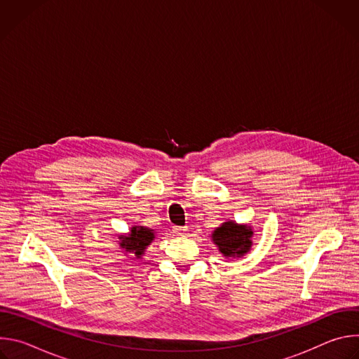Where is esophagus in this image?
Segmentation results:
<instances>
[{
    "instance_id": "34e87169",
    "label": "esophagus",
    "mask_w": 359,
    "mask_h": 359,
    "mask_svg": "<svg viewBox=\"0 0 359 359\" xmlns=\"http://www.w3.org/2000/svg\"><path fill=\"white\" fill-rule=\"evenodd\" d=\"M173 233H175L176 236L183 237V236L187 234V227H173Z\"/></svg>"
}]
</instances>
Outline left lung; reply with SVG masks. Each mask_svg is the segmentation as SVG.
<instances>
[{"instance_id": "1", "label": "left lung", "mask_w": 359, "mask_h": 359, "mask_svg": "<svg viewBox=\"0 0 359 359\" xmlns=\"http://www.w3.org/2000/svg\"><path fill=\"white\" fill-rule=\"evenodd\" d=\"M252 229L250 224H237L236 222H224L213 234V243L224 257L238 259L247 254L251 248Z\"/></svg>"}]
</instances>
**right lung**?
<instances>
[{
  "label": "right lung",
  "instance_id": "1",
  "mask_svg": "<svg viewBox=\"0 0 359 359\" xmlns=\"http://www.w3.org/2000/svg\"><path fill=\"white\" fill-rule=\"evenodd\" d=\"M119 245L128 252L136 255V259H140V255L144 254L146 247L155 240V231L143 227V226H133L128 236L119 237Z\"/></svg>",
  "mask_w": 359,
  "mask_h": 359
}]
</instances>
